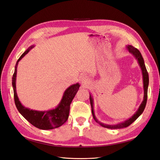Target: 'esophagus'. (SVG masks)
<instances>
[{"label":"esophagus","mask_w":160,"mask_h":160,"mask_svg":"<svg viewBox=\"0 0 160 160\" xmlns=\"http://www.w3.org/2000/svg\"><path fill=\"white\" fill-rule=\"evenodd\" d=\"M79 81H80V82H81L82 83H88L89 81V79L87 75H81L79 77Z\"/></svg>","instance_id":"1"}]
</instances>
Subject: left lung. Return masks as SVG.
<instances>
[{"mask_svg": "<svg viewBox=\"0 0 160 160\" xmlns=\"http://www.w3.org/2000/svg\"><path fill=\"white\" fill-rule=\"evenodd\" d=\"M126 50L132 54L134 57L135 59L137 60L139 66L140 68H141L142 72V78H143V99L142 103L140 104L139 107L138 109L136 111L132 117L130 118L126 119L124 122H120L116 124H105L103 123L100 122L99 121L98 119V118H96L95 114V111H94V101H93V96H92L89 93V99H90V103L91 106V111H92V114H93V118L95 120V122L99 123L101 126H102L105 128H108V129H122L124 128H127L129 125H130L133 122H134L135 120H136L140 115H141L143 113V111H144L145 108H146V103H147V98H148V85H149V75H148V72L147 71L146 65H145V62L144 60L142 57V55L141 54V52H139L138 49H137L136 48L133 47L132 45H127L126 46Z\"/></svg>", "mask_w": 160, "mask_h": 160, "instance_id": "1", "label": "left lung"}]
</instances>
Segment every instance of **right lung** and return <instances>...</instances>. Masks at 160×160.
Wrapping results in <instances>:
<instances>
[{"mask_svg": "<svg viewBox=\"0 0 160 160\" xmlns=\"http://www.w3.org/2000/svg\"><path fill=\"white\" fill-rule=\"evenodd\" d=\"M35 45H31L23 52V54L18 59L12 79V85L14 91V99L16 107L24 118L34 126L43 130L52 129L57 128L63 125L68 119L69 115L70 105L73 99L77 92L78 91L80 85L79 83L72 84L65 91L59 103L54 109L47 111H38L27 108L22 105L19 101L17 93L16 79L17 66L18 62L29 52Z\"/></svg>", "mask_w": 160, "mask_h": 160, "instance_id": "obj_1", "label": "right lung"}]
</instances>
